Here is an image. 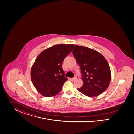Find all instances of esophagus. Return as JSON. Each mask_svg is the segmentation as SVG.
Segmentation results:
<instances>
[{"label": "esophagus", "mask_w": 134, "mask_h": 134, "mask_svg": "<svg viewBox=\"0 0 134 134\" xmlns=\"http://www.w3.org/2000/svg\"><path fill=\"white\" fill-rule=\"evenodd\" d=\"M72 81H75V80H77V77H73V78H72V79H70Z\"/></svg>", "instance_id": "34e87169"}]
</instances>
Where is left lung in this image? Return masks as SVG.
<instances>
[{
  "mask_svg": "<svg viewBox=\"0 0 134 134\" xmlns=\"http://www.w3.org/2000/svg\"><path fill=\"white\" fill-rule=\"evenodd\" d=\"M73 55L81 67L83 85L77 90L88 97H94L108 88L111 80L110 66L101 54L87 47L75 45Z\"/></svg>",
  "mask_w": 134,
  "mask_h": 134,
  "instance_id": "1",
  "label": "left lung"
}]
</instances>
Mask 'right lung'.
Listing matches in <instances>:
<instances>
[{"mask_svg":"<svg viewBox=\"0 0 134 134\" xmlns=\"http://www.w3.org/2000/svg\"><path fill=\"white\" fill-rule=\"evenodd\" d=\"M73 44L54 45L39 54L31 70L33 84L38 92L45 97L59 93L68 80L62 68L64 58L71 53Z\"/></svg>","mask_w":134,"mask_h":134,"instance_id":"obj_1","label":"right lung"}]
</instances>
